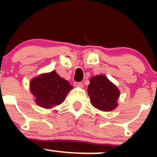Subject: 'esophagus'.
I'll return each instance as SVG.
<instances>
[{"instance_id":"obj_1","label":"esophagus","mask_w":157,"mask_h":157,"mask_svg":"<svg viewBox=\"0 0 157 157\" xmlns=\"http://www.w3.org/2000/svg\"><path fill=\"white\" fill-rule=\"evenodd\" d=\"M74 86H76V87H80V88H82L83 87V83H80V82H79V83H77V82H75V83H74Z\"/></svg>"}]
</instances>
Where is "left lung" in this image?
Listing matches in <instances>:
<instances>
[{
  "instance_id": "obj_1",
  "label": "left lung",
  "mask_w": 157,
  "mask_h": 157,
  "mask_svg": "<svg viewBox=\"0 0 157 157\" xmlns=\"http://www.w3.org/2000/svg\"><path fill=\"white\" fill-rule=\"evenodd\" d=\"M87 93L92 105L102 112H110L118 105L119 90L105 75L91 77Z\"/></svg>"
}]
</instances>
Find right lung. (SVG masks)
<instances>
[{"instance_id":"add662e5","label":"right lung","mask_w":157,"mask_h":157,"mask_svg":"<svg viewBox=\"0 0 157 157\" xmlns=\"http://www.w3.org/2000/svg\"><path fill=\"white\" fill-rule=\"evenodd\" d=\"M72 89L69 82L60 77L55 71L39 74L29 83V90L36 103L48 109L62 103Z\"/></svg>"}]
</instances>
